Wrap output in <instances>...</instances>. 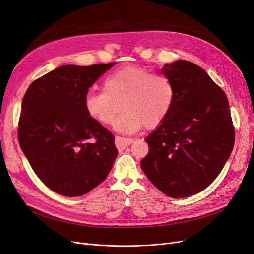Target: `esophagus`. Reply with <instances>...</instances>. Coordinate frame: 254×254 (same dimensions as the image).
Wrapping results in <instances>:
<instances>
[{
	"label": "esophagus",
	"instance_id": "34e87169",
	"mask_svg": "<svg viewBox=\"0 0 254 254\" xmlns=\"http://www.w3.org/2000/svg\"><path fill=\"white\" fill-rule=\"evenodd\" d=\"M135 140L133 138H124L117 136L115 138V145L118 149H125L127 146L134 143Z\"/></svg>",
	"mask_w": 254,
	"mask_h": 254
}]
</instances>
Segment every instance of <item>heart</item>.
Masks as SVG:
<instances>
[{
	"label": "heart",
	"instance_id": "obj_1",
	"mask_svg": "<svg viewBox=\"0 0 254 254\" xmlns=\"http://www.w3.org/2000/svg\"><path fill=\"white\" fill-rule=\"evenodd\" d=\"M175 86L166 75L152 73L137 64L117 69L103 81V91L89 92L84 109L90 118L101 126H110L121 102L124 113L114 128L132 134L142 127L152 129L170 114L175 100Z\"/></svg>",
	"mask_w": 254,
	"mask_h": 254
}]
</instances>
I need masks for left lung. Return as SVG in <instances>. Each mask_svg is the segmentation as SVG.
I'll return each instance as SVG.
<instances>
[{"label": "left lung", "mask_w": 254, "mask_h": 254, "mask_svg": "<svg viewBox=\"0 0 254 254\" xmlns=\"http://www.w3.org/2000/svg\"><path fill=\"white\" fill-rule=\"evenodd\" d=\"M175 86L170 114L145 141L140 165L147 179L171 198L208 187L229 158L234 127L226 94L201 67L189 61L164 64Z\"/></svg>", "instance_id": "1"}]
</instances>
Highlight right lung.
<instances>
[{"instance_id": "1", "label": "right lung", "mask_w": 254, "mask_h": 254, "mask_svg": "<svg viewBox=\"0 0 254 254\" xmlns=\"http://www.w3.org/2000/svg\"><path fill=\"white\" fill-rule=\"evenodd\" d=\"M115 64L62 65L35 79L25 93L18 143L36 176L56 193H88L115 162V136L84 109L89 88Z\"/></svg>"}]
</instances>
